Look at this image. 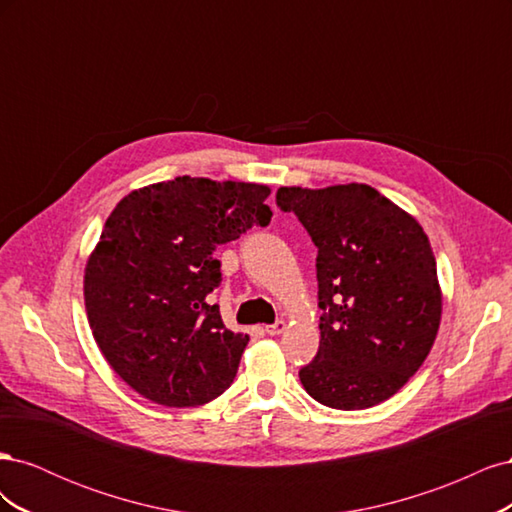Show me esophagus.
<instances>
[{
    "mask_svg": "<svg viewBox=\"0 0 512 512\" xmlns=\"http://www.w3.org/2000/svg\"><path fill=\"white\" fill-rule=\"evenodd\" d=\"M265 331H267L269 335H280V333L286 331V322H284V320H277V322H273V324H267Z\"/></svg>",
    "mask_w": 512,
    "mask_h": 512,
    "instance_id": "1",
    "label": "esophagus"
}]
</instances>
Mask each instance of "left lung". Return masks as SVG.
Masks as SVG:
<instances>
[{
    "label": "left lung",
    "instance_id": "8db88e82",
    "mask_svg": "<svg viewBox=\"0 0 512 512\" xmlns=\"http://www.w3.org/2000/svg\"><path fill=\"white\" fill-rule=\"evenodd\" d=\"M275 200L318 247L320 348L299 371L305 391L335 410L393 397L440 327L442 292L425 230L365 183L280 188Z\"/></svg>",
    "mask_w": 512,
    "mask_h": 512
}]
</instances>
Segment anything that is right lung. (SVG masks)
Returning a JSON list of instances; mask_svg holds the SVG:
<instances>
[{"mask_svg": "<svg viewBox=\"0 0 512 512\" xmlns=\"http://www.w3.org/2000/svg\"><path fill=\"white\" fill-rule=\"evenodd\" d=\"M267 185L177 177L130 192L85 267L89 327L115 374L170 408L203 406L237 376L250 342L224 327L209 294L215 247L267 226Z\"/></svg>", "mask_w": 512, "mask_h": 512, "instance_id": "obj_1", "label": "right lung"}]
</instances>
